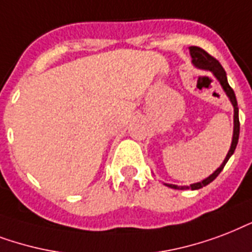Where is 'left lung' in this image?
Returning a JSON list of instances; mask_svg holds the SVG:
<instances>
[{"mask_svg":"<svg viewBox=\"0 0 252 252\" xmlns=\"http://www.w3.org/2000/svg\"><path fill=\"white\" fill-rule=\"evenodd\" d=\"M189 52H190V56H192V63L194 67L200 68V69H204V71H210L214 75V77L220 81L221 84V87L223 88V91L225 93L227 94L229 97L230 102L233 104V108H234V131H233V140H231V146H230V150L227 155H226L225 160L222 161V164L218 167L216 171H214L209 177H206L200 183H194V184H190V185H173V184H165L167 187L169 188H173V189H200L202 187H205V185L210 184L212 181L216 179V177L221 173V171L223 169L225 164L227 163V160L230 159V157L233 155L234 151H235V147H237L238 144V139H239V116H238V104H237V98H235V93L234 91L231 89V87L227 83V77H226V72L225 69L222 68V65L220 64L217 59H214L213 56L209 55L205 50H202L200 47H196V46H192L189 47Z\"/></svg>","mask_w":252,"mask_h":252,"instance_id":"obj_1","label":"left lung"}]
</instances>
